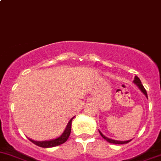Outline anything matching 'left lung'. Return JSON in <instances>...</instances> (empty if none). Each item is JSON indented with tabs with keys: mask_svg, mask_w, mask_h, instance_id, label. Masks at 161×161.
<instances>
[{
	"mask_svg": "<svg viewBox=\"0 0 161 161\" xmlns=\"http://www.w3.org/2000/svg\"><path fill=\"white\" fill-rule=\"evenodd\" d=\"M133 82H134L135 84H136V86H137L139 88V90H140L141 91H142V92H143L144 94H145V96L147 97V98L148 99V97H147V90H145V88H144V86H142V82H141L140 79H139V78L137 77V76H135L134 78V81H133ZM99 132H100V136H102V137L103 138V139H105L106 141H108V142H110V143H113V144H125V143H128V142H129L131 140V139H130V140H128V141H118V140H114V139H109V138L106 137L105 136H103V134L101 133V131H99Z\"/></svg>",
	"mask_w": 161,
	"mask_h": 161,
	"instance_id": "1",
	"label": "left lung"
}]
</instances>
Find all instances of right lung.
Instances as JSON below:
<instances>
[{"label":"right lung","instance_id":"obj_1","mask_svg":"<svg viewBox=\"0 0 161 161\" xmlns=\"http://www.w3.org/2000/svg\"><path fill=\"white\" fill-rule=\"evenodd\" d=\"M74 118L73 117L69 121L67 125V127H66L65 130L64 131V132L62 133L61 136H59L58 138L54 139H51V140H47V141H34L32 139H29L32 143H34L35 145L38 146L40 147H43V148H50V147H57V146H59L61 144L64 143L69 139V136H70L71 133V121Z\"/></svg>","mask_w":161,"mask_h":161}]
</instances>
